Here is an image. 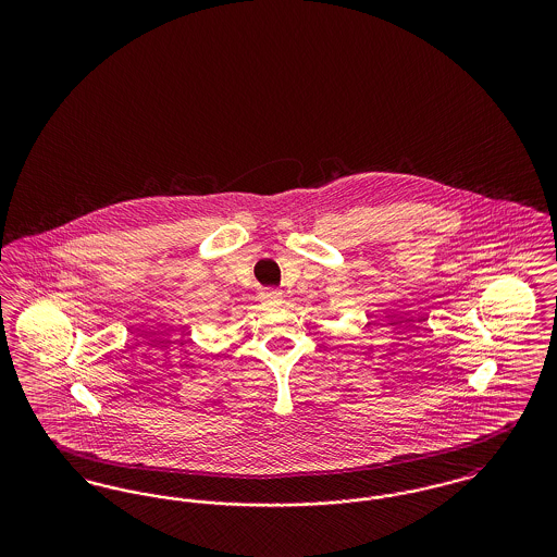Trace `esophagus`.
Masks as SVG:
<instances>
[{
  "instance_id": "obj_1",
  "label": "esophagus",
  "mask_w": 557,
  "mask_h": 557,
  "mask_svg": "<svg viewBox=\"0 0 557 557\" xmlns=\"http://www.w3.org/2000/svg\"><path fill=\"white\" fill-rule=\"evenodd\" d=\"M259 300L261 305L267 309H273V307H280L282 300H284V294L280 290H263L259 294Z\"/></svg>"
}]
</instances>
